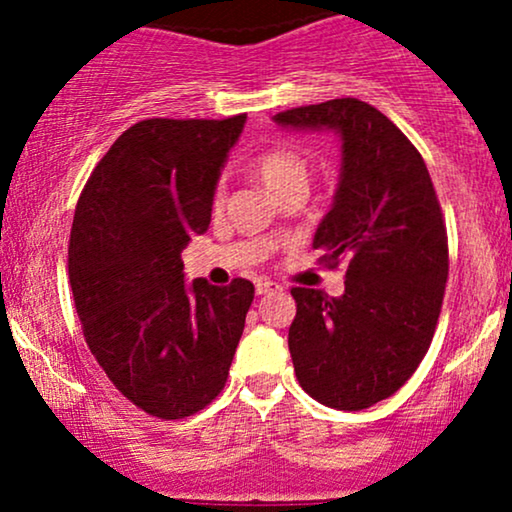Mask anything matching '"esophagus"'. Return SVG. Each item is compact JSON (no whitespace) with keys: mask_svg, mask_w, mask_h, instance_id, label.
Returning <instances> with one entry per match:
<instances>
[{"mask_svg":"<svg viewBox=\"0 0 512 512\" xmlns=\"http://www.w3.org/2000/svg\"><path fill=\"white\" fill-rule=\"evenodd\" d=\"M255 291H257V296H267V293H279L281 291V286L276 284V281H257V286H255Z\"/></svg>","mask_w":512,"mask_h":512,"instance_id":"34e87169","label":"esophagus"}]
</instances>
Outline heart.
<instances>
[{
    "label": "heart",
    "mask_w": 512,
    "mask_h": 512,
    "mask_svg": "<svg viewBox=\"0 0 512 512\" xmlns=\"http://www.w3.org/2000/svg\"><path fill=\"white\" fill-rule=\"evenodd\" d=\"M252 170H255V175L260 178L262 185L279 197L281 192L291 190V187H308L310 161L298 146L284 144L267 149L264 154L257 156ZM223 197H226V187H223V182H219L214 190L216 207H221Z\"/></svg>",
    "instance_id": "heart-1"
}]
</instances>
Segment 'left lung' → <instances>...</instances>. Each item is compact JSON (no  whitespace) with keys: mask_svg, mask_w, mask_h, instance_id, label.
<instances>
[{"mask_svg":"<svg viewBox=\"0 0 512 512\" xmlns=\"http://www.w3.org/2000/svg\"><path fill=\"white\" fill-rule=\"evenodd\" d=\"M281 127L334 129L342 175L313 248L344 264V293L296 286L289 351L320 404L361 411L387 399L424 361L448 281V231L431 175L395 122L358 98L274 115Z\"/></svg>","mask_w":512,"mask_h":512,"instance_id":"8db88e82","label":"left lung"}]
</instances>
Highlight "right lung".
I'll return each mask as SVG.
<instances>
[{"label": "right lung", "mask_w": 512, "mask_h": 512, "mask_svg": "<svg viewBox=\"0 0 512 512\" xmlns=\"http://www.w3.org/2000/svg\"><path fill=\"white\" fill-rule=\"evenodd\" d=\"M245 115L151 117L117 137L76 202L69 284L86 344L117 390L158 419L223 390L255 286L185 284L180 252L211 221Z\"/></svg>", "instance_id": "add662e5"}]
</instances>
